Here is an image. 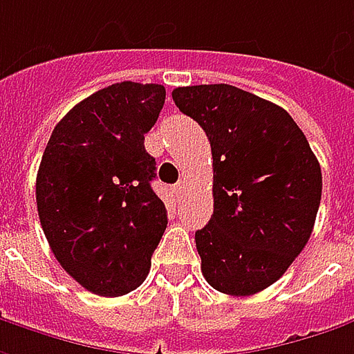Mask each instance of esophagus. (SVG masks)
Masks as SVG:
<instances>
[{
  "label": "esophagus",
  "mask_w": 354,
  "mask_h": 354,
  "mask_svg": "<svg viewBox=\"0 0 354 354\" xmlns=\"http://www.w3.org/2000/svg\"><path fill=\"white\" fill-rule=\"evenodd\" d=\"M186 192V184L184 182H178L176 186H174V194H176V198H182Z\"/></svg>",
  "instance_id": "34e87169"
}]
</instances>
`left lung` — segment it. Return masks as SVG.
<instances>
[{"label": "left lung", "instance_id": "8db88e82", "mask_svg": "<svg viewBox=\"0 0 354 354\" xmlns=\"http://www.w3.org/2000/svg\"><path fill=\"white\" fill-rule=\"evenodd\" d=\"M172 99L212 147L214 214L196 232L202 273L227 295L263 291L313 232L319 160L287 111L238 86H178Z\"/></svg>", "mask_w": 354, "mask_h": 354}]
</instances>
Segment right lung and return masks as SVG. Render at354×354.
I'll list each match as a JSON object with an SVG mask.
<instances>
[{"label": "right lung", "mask_w": 354, "mask_h": 354, "mask_svg": "<svg viewBox=\"0 0 354 354\" xmlns=\"http://www.w3.org/2000/svg\"><path fill=\"white\" fill-rule=\"evenodd\" d=\"M166 99L162 85L115 83L59 120L39 164L41 227L61 268L85 289L118 297L147 279L166 230L150 182L145 134Z\"/></svg>", "instance_id": "add662e5"}]
</instances>
